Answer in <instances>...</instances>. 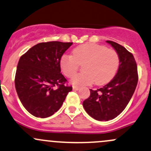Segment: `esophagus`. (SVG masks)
<instances>
[{"instance_id": "1", "label": "esophagus", "mask_w": 151, "mask_h": 151, "mask_svg": "<svg viewBox=\"0 0 151 151\" xmlns=\"http://www.w3.org/2000/svg\"><path fill=\"white\" fill-rule=\"evenodd\" d=\"M73 89L74 90H79V87H77V86H73Z\"/></svg>"}]
</instances>
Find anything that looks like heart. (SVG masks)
Here are the masks:
<instances>
[{
    "instance_id": "obj_1",
    "label": "heart",
    "mask_w": 151,
    "mask_h": 151,
    "mask_svg": "<svg viewBox=\"0 0 151 151\" xmlns=\"http://www.w3.org/2000/svg\"><path fill=\"white\" fill-rule=\"evenodd\" d=\"M119 56L116 51L99 44H84L73 49L72 55L63 56L60 61L62 72L72 78L84 64V72L76 75L72 83L76 86L94 83L103 85L114 77L119 67Z\"/></svg>"
}]
</instances>
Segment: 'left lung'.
<instances>
[{
	"mask_svg": "<svg viewBox=\"0 0 151 151\" xmlns=\"http://www.w3.org/2000/svg\"><path fill=\"white\" fill-rule=\"evenodd\" d=\"M119 56L120 65L114 78L97 90L90 89V95L83 102L89 116L99 121H108L125 110L135 92L138 80L135 58L125 47L112 41H106Z\"/></svg>",
	"mask_w": 151,
	"mask_h": 151,
	"instance_id": "obj_1",
	"label": "left lung"
}]
</instances>
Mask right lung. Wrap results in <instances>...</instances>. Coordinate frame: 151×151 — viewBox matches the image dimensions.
Segmentation results:
<instances>
[{
    "mask_svg": "<svg viewBox=\"0 0 151 151\" xmlns=\"http://www.w3.org/2000/svg\"><path fill=\"white\" fill-rule=\"evenodd\" d=\"M72 42L49 41L31 47L20 58L15 87L26 110L36 117L46 118L62 107L72 90L61 73L60 61Z\"/></svg>",
    "mask_w": 151,
    "mask_h": 151,
    "instance_id": "1",
    "label": "right lung"
}]
</instances>
